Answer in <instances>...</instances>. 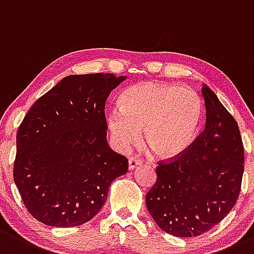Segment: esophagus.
<instances>
[{"mask_svg":"<svg viewBox=\"0 0 254 254\" xmlns=\"http://www.w3.org/2000/svg\"><path fill=\"white\" fill-rule=\"evenodd\" d=\"M141 163H142V162H141V159L135 158V157H131V158L129 159V164H127V167H129V170L135 169V168L137 167V165H140Z\"/></svg>","mask_w":254,"mask_h":254,"instance_id":"esophagus-1","label":"esophagus"}]
</instances>
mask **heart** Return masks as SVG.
Here are the masks:
<instances>
[{
  "mask_svg": "<svg viewBox=\"0 0 254 254\" xmlns=\"http://www.w3.org/2000/svg\"><path fill=\"white\" fill-rule=\"evenodd\" d=\"M120 108L107 114V127L120 151L134 147L145 129V143L162 158H174L196 140L203 120V103L189 87L136 84L119 97Z\"/></svg>",
  "mask_w": 254,
  "mask_h": 254,
  "instance_id": "b5f03b06",
  "label": "heart"
}]
</instances>
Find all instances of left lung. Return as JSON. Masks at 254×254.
Masks as SVG:
<instances>
[{"mask_svg": "<svg viewBox=\"0 0 254 254\" xmlns=\"http://www.w3.org/2000/svg\"><path fill=\"white\" fill-rule=\"evenodd\" d=\"M205 127L180 156L163 159L146 205L157 225L178 237L207 233L233 209L241 191L244 143L239 125L208 86Z\"/></svg>", "mask_w": 254, "mask_h": 254, "instance_id": "1", "label": "left lung"}]
</instances>
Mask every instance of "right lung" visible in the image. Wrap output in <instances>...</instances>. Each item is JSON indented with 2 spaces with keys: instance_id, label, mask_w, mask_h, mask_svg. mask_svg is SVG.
<instances>
[{
  "instance_id": "add662e5",
  "label": "right lung",
  "mask_w": 254,
  "mask_h": 254,
  "mask_svg": "<svg viewBox=\"0 0 254 254\" xmlns=\"http://www.w3.org/2000/svg\"><path fill=\"white\" fill-rule=\"evenodd\" d=\"M125 79L69 75L39 98L17 132L13 178L28 212L57 228L78 226L105 204L127 157L107 143V97Z\"/></svg>"
}]
</instances>
